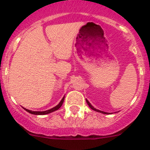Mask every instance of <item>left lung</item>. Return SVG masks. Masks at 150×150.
<instances>
[{"mask_svg":"<svg viewBox=\"0 0 150 150\" xmlns=\"http://www.w3.org/2000/svg\"><path fill=\"white\" fill-rule=\"evenodd\" d=\"M86 102H87L88 105H89V107H90V108H91V109H93V111H97V112H100V113H103V114H108V113H110L104 112V111H100V110H98V109H96V108H94V107L93 106V105H91V103H90V102L88 101V100H87V99H86Z\"/></svg>","mask_w":150,"mask_h":150,"instance_id":"8db88e82","label":"left lung"}]
</instances>
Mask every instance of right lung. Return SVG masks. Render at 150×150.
Returning a JSON list of instances; mask_svg holds the SVG:
<instances>
[{
	"label": "right lung",
	"instance_id": "add662e5",
	"mask_svg": "<svg viewBox=\"0 0 150 150\" xmlns=\"http://www.w3.org/2000/svg\"><path fill=\"white\" fill-rule=\"evenodd\" d=\"M64 96L62 98V99L61 100V101L59 102V103L57 105H56V106L54 107V108H51V109L50 110H47V111H31V110H29V109H26V108H24V110H26L27 112H29V113H31V114H34V115H45V114H48V113H50L52 112H53V111H57V110L59 109V108H60L61 106H62L63 102H64Z\"/></svg>",
	"mask_w": 150,
	"mask_h": 150
}]
</instances>
